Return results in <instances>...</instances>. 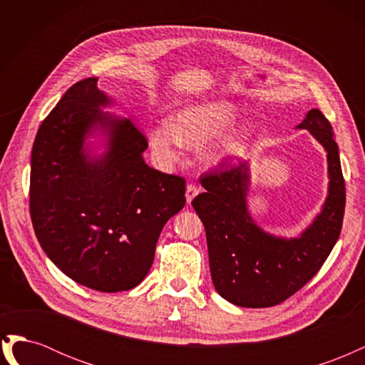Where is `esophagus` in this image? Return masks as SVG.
Masks as SVG:
<instances>
[{
	"label": "esophagus",
	"mask_w": 365,
	"mask_h": 365,
	"mask_svg": "<svg viewBox=\"0 0 365 365\" xmlns=\"http://www.w3.org/2000/svg\"><path fill=\"white\" fill-rule=\"evenodd\" d=\"M200 193V189H197V187L195 185V184H189L187 185V189H185V200H187V204H192V201H193V197Z\"/></svg>",
	"instance_id": "34e87169"
}]
</instances>
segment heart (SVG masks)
<instances>
[{
    "label": "heart",
    "instance_id": "b5f03b06",
    "mask_svg": "<svg viewBox=\"0 0 365 365\" xmlns=\"http://www.w3.org/2000/svg\"><path fill=\"white\" fill-rule=\"evenodd\" d=\"M237 118V108L228 101H208L178 109L172 123L161 121L149 129L153 153L165 163L176 160L180 145L196 148L227 132ZM251 130L247 126L231 130L210 150L208 160L217 163L245 149Z\"/></svg>",
    "mask_w": 365,
    "mask_h": 365
}]
</instances>
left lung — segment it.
I'll use <instances>...</instances> for the list:
<instances>
[{"mask_svg": "<svg viewBox=\"0 0 365 365\" xmlns=\"http://www.w3.org/2000/svg\"><path fill=\"white\" fill-rule=\"evenodd\" d=\"M297 129L309 130L324 148L329 178L322 210L300 235L275 236L254 220L248 210V161L205 173L201 184L207 192L192 201L205 228L215 289L240 307L275 306L302 289L323 267L341 233L346 187L334 129L317 108Z\"/></svg>", "mask_w": 365, "mask_h": 365, "instance_id": "left-lung-1", "label": "left lung"}]
</instances>
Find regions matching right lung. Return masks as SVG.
Here are the masks:
<instances>
[{
  "label": "right lung",
  "instance_id": "add662e5",
  "mask_svg": "<svg viewBox=\"0 0 365 365\" xmlns=\"http://www.w3.org/2000/svg\"><path fill=\"white\" fill-rule=\"evenodd\" d=\"M97 77L74 83L42 121L30 160V216L47 257L101 292L135 288L161 230L185 204V181L149 168L145 135Z\"/></svg>",
  "mask_w": 365,
  "mask_h": 365
}]
</instances>
